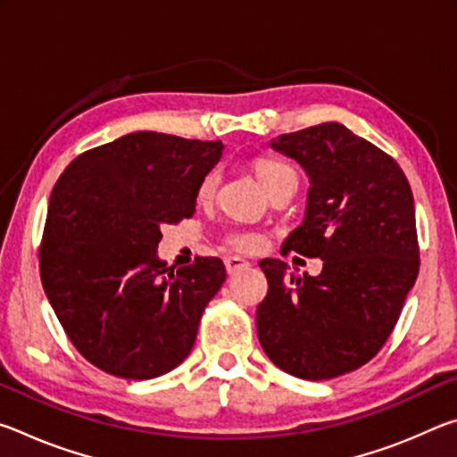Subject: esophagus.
Instances as JSON below:
<instances>
[{"label": "esophagus", "mask_w": 457, "mask_h": 457, "mask_svg": "<svg viewBox=\"0 0 457 457\" xmlns=\"http://www.w3.org/2000/svg\"><path fill=\"white\" fill-rule=\"evenodd\" d=\"M250 268V262H245L244 258H237V256H228L226 258V270L228 274H237L242 272V270Z\"/></svg>", "instance_id": "obj_1"}]
</instances>
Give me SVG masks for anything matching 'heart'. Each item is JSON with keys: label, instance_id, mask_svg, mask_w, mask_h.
I'll return each instance as SVG.
<instances>
[{"label": "heart", "instance_id": "1", "mask_svg": "<svg viewBox=\"0 0 457 457\" xmlns=\"http://www.w3.org/2000/svg\"><path fill=\"white\" fill-rule=\"evenodd\" d=\"M252 167L268 193L278 189V187H282V185H288V183L296 185V181H298L296 171H294V169L286 163V161H280V159L256 157L253 159ZM218 183H220V173L215 171V169L213 171H207L204 177H201V181L197 185V199L199 201L212 199L215 193V187H218ZM226 242H228V245H231L237 252H253L262 245V237L258 234H253V231L239 229V231H231V234H228Z\"/></svg>", "mask_w": 457, "mask_h": 457}]
</instances>
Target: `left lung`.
Segmentation results:
<instances>
[{
    "mask_svg": "<svg viewBox=\"0 0 457 457\" xmlns=\"http://www.w3.org/2000/svg\"><path fill=\"white\" fill-rule=\"evenodd\" d=\"M272 149L311 177L306 218L282 245L324 260L319 276H286L262 260L268 294L258 338L278 369L327 381L383 349L420 274L413 193L397 161L338 122L280 135Z\"/></svg>",
    "mask_w": 457,
    "mask_h": 457,
    "instance_id": "1",
    "label": "left lung"
}]
</instances>
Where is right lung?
Listing matches in <instances>:
<instances>
[{"instance_id": "obj_1", "label": "right lung", "mask_w": 457, "mask_h": 457, "mask_svg": "<svg viewBox=\"0 0 457 457\" xmlns=\"http://www.w3.org/2000/svg\"><path fill=\"white\" fill-rule=\"evenodd\" d=\"M220 141L138 130L79 154L50 195L40 276L84 359L120 378H154L187 359L226 280L220 258L175 270L157 258L163 223L195 213Z\"/></svg>"}]
</instances>
